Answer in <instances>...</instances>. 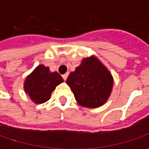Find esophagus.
Returning <instances> with one entry per match:
<instances>
[{
	"mask_svg": "<svg viewBox=\"0 0 149 149\" xmlns=\"http://www.w3.org/2000/svg\"><path fill=\"white\" fill-rule=\"evenodd\" d=\"M67 77H68V73H65V74L62 75V77H63V79L65 81L66 80V78H67Z\"/></svg>",
	"mask_w": 149,
	"mask_h": 149,
	"instance_id": "esophagus-1",
	"label": "esophagus"
}]
</instances>
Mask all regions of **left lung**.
Instances as JSON below:
<instances>
[{
	"instance_id": "1",
	"label": "left lung",
	"mask_w": 149,
	"mask_h": 149,
	"mask_svg": "<svg viewBox=\"0 0 149 149\" xmlns=\"http://www.w3.org/2000/svg\"><path fill=\"white\" fill-rule=\"evenodd\" d=\"M66 84L80 106L96 108L107 102L113 87V77L101 61L92 55L82 60L68 76Z\"/></svg>"
}]
</instances>
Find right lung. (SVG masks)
<instances>
[{"label": "right lung", "mask_w": 149, "mask_h": 149, "mask_svg": "<svg viewBox=\"0 0 149 149\" xmlns=\"http://www.w3.org/2000/svg\"><path fill=\"white\" fill-rule=\"evenodd\" d=\"M63 81L57 72H52L49 67L39 65L26 77L24 89L35 104H42L50 99L52 92Z\"/></svg>", "instance_id": "obj_1"}]
</instances>
